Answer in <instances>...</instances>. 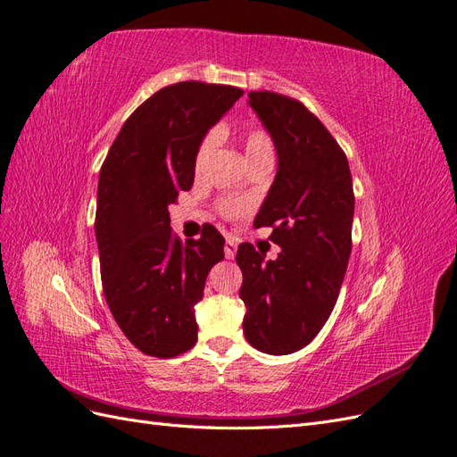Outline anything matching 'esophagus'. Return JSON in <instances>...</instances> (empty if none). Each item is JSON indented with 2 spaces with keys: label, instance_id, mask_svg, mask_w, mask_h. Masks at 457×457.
Wrapping results in <instances>:
<instances>
[{
  "label": "esophagus",
  "instance_id": "esophagus-1",
  "mask_svg": "<svg viewBox=\"0 0 457 457\" xmlns=\"http://www.w3.org/2000/svg\"><path fill=\"white\" fill-rule=\"evenodd\" d=\"M236 253H237V243L233 241V239H228V241H226V245H224V254H226V259H233V256H236Z\"/></svg>",
  "mask_w": 457,
  "mask_h": 457
}]
</instances>
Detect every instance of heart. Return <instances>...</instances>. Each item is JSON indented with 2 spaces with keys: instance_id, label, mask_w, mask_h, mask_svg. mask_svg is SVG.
Returning a JSON list of instances; mask_svg holds the SVG:
<instances>
[{
  "instance_id": "obj_1",
  "label": "heart",
  "mask_w": 457,
  "mask_h": 457,
  "mask_svg": "<svg viewBox=\"0 0 457 457\" xmlns=\"http://www.w3.org/2000/svg\"><path fill=\"white\" fill-rule=\"evenodd\" d=\"M216 143H218L216 131L208 133L203 138L201 146H198V150H196V168H203V163L210 156V152L214 150ZM243 154H245V162L247 163L256 162V160H274V143H272L270 135L262 131V129H259V127L249 129V131L243 135ZM224 212L228 216H237L243 212V208L239 204H226Z\"/></svg>"
}]
</instances>
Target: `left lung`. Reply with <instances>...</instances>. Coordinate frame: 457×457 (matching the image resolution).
<instances>
[{
	"instance_id": "obj_1",
	"label": "left lung",
	"mask_w": 457,
	"mask_h": 457,
	"mask_svg": "<svg viewBox=\"0 0 457 457\" xmlns=\"http://www.w3.org/2000/svg\"><path fill=\"white\" fill-rule=\"evenodd\" d=\"M249 106L270 135L278 170L254 218L270 226L278 259L241 243L243 334L268 355L309 345L336 305L351 254L353 183L344 150L301 102L251 92Z\"/></svg>"
}]
</instances>
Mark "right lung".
I'll use <instances>...</instances> for the list:
<instances>
[{
    "label": "right lung",
    "instance_id": "1",
    "mask_svg": "<svg viewBox=\"0 0 457 457\" xmlns=\"http://www.w3.org/2000/svg\"><path fill=\"white\" fill-rule=\"evenodd\" d=\"M241 88L185 80L131 113L100 170L96 243L102 287L121 332L146 355L170 359L196 344L195 305L224 259L214 228L185 245L171 236L170 204L195 181L203 138Z\"/></svg>",
    "mask_w": 457,
    "mask_h": 457
}]
</instances>
